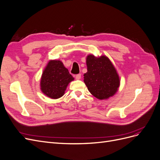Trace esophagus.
<instances>
[{
	"label": "esophagus",
	"mask_w": 160,
	"mask_h": 160,
	"mask_svg": "<svg viewBox=\"0 0 160 160\" xmlns=\"http://www.w3.org/2000/svg\"><path fill=\"white\" fill-rule=\"evenodd\" d=\"M81 77V74H77L75 75V78H76V79H80Z\"/></svg>",
	"instance_id": "34e87169"
}]
</instances>
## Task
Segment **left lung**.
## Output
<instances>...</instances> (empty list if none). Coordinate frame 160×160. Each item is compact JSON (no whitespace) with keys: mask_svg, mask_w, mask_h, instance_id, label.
<instances>
[{"mask_svg":"<svg viewBox=\"0 0 160 160\" xmlns=\"http://www.w3.org/2000/svg\"><path fill=\"white\" fill-rule=\"evenodd\" d=\"M88 72L84 82L90 93L99 99H108L117 92L119 78L115 67L107 57L98 58L93 55L86 59Z\"/></svg>","mask_w":160,"mask_h":160,"instance_id":"8db88e82","label":"left lung"}]
</instances>
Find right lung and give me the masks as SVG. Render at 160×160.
Wrapping results in <instances>:
<instances>
[{
  "mask_svg": "<svg viewBox=\"0 0 160 160\" xmlns=\"http://www.w3.org/2000/svg\"><path fill=\"white\" fill-rule=\"evenodd\" d=\"M73 79L61 61H51L42 72L41 89L47 96L58 99L64 95L67 85Z\"/></svg>",
  "mask_w": 160,
  "mask_h": 160,
  "instance_id": "right-lung-1",
  "label": "right lung"
}]
</instances>
